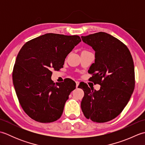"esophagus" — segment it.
I'll list each match as a JSON object with an SVG mask.
<instances>
[{
	"mask_svg": "<svg viewBox=\"0 0 145 145\" xmlns=\"http://www.w3.org/2000/svg\"><path fill=\"white\" fill-rule=\"evenodd\" d=\"M75 82H76V88H77V87H78V85H79V84H80V82H79L78 81H76Z\"/></svg>",
	"mask_w": 145,
	"mask_h": 145,
	"instance_id": "1",
	"label": "esophagus"
}]
</instances>
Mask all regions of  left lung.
<instances>
[{
  "label": "left lung",
  "mask_w": 145,
  "mask_h": 145,
  "mask_svg": "<svg viewBox=\"0 0 145 145\" xmlns=\"http://www.w3.org/2000/svg\"><path fill=\"white\" fill-rule=\"evenodd\" d=\"M85 44L95 52V63L88 73L99 90L83 83L78 87L84 91L81 108L87 119L97 123L109 121L119 115L130 100L135 88L133 60L127 46L105 32L82 36Z\"/></svg>",
  "instance_id": "left-lung-1"
}]
</instances>
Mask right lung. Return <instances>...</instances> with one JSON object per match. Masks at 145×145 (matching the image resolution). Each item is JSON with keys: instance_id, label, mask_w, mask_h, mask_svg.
<instances>
[{"instance_id": "1", "label": "right lung", "mask_w": 145, "mask_h": 145, "mask_svg": "<svg viewBox=\"0 0 145 145\" xmlns=\"http://www.w3.org/2000/svg\"><path fill=\"white\" fill-rule=\"evenodd\" d=\"M81 42L78 35L46 33L27 42L18 52L12 73L18 100L35 121L50 123L59 119L75 82L52 80V70L63 67L65 58Z\"/></svg>"}]
</instances>
